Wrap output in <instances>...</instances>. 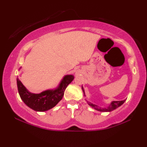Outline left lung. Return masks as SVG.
<instances>
[{"label":"left lung","instance_id":"8db88e82","mask_svg":"<svg viewBox=\"0 0 147 147\" xmlns=\"http://www.w3.org/2000/svg\"><path fill=\"white\" fill-rule=\"evenodd\" d=\"M82 90H83V92H84L83 87H82ZM124 102H125V100H122V101H113V102H112V103L110 104V106H108L107 108H98V106L95 105V104H91V103H89V105L90 106H92V108H94V109L99 110V111H100V112H110V111H112V110H115L116 108H117L118 107H119V106H121Z\"/></svg>","mask_w":147,"mask_h":147}]
</instances>
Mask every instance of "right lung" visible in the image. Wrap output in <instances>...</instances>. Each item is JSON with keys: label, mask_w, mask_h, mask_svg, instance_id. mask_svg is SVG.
I'll return each instance as SVG.
<instances>
[{"label": "right lung", "mask_w": 147, "mask_h": 147, "mask_svg": "<svg viewBox=\"0 0 147 147\" xmlns=\"http://www.w3.org/2000/svg\"><path fill=\"white\" fill-rule=\"evenodd\" d=\"M74 78L72 75L65 76L57 89L46 90L41 94L30 93L17 78L18 91L23 101L31 109L39 112L46 111L54 107L62 99L65 88Z\"/></svg>", "instance_id": "right-lung-1"}]
</instances>
